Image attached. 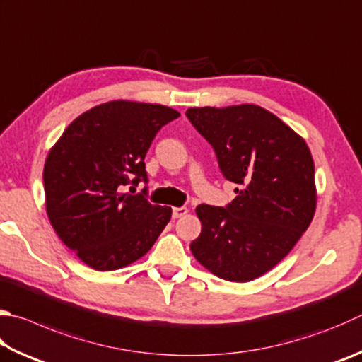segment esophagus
<instances>
[{
    "label": "esophagus",
    "instance_id": "esophagus-1",
    "mask_svg": "<svg viewBox=\"0 0 362 362\" xmlns=\"http://www.w3.org/2000/svg\"><path fill=\"white\" fill-rule=\"evenodd\" d=\"M188 214L187 207H174L173 209V218H180V216H185Z\"/></svg>",
    "mask_w": 362,
    "mask_h": 362
}]
</instances>
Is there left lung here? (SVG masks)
<instances>
[{"mask_svg":"<svg viewBox=\"0 0 362 362\" xmlns=\"http://www.w3.org/2000/svg\"><path fill=\"white\" fill-rule=\"evenodd\" d=\"M188 120L212 146L226 180L238 183L225 207L199 204L201 264L228 281L271 271L307 231L317 207L315 166L305 141L255 104L192 107Z\"/></svg>","mask_w":362,"mask_h":362,"instance_id":"obj_1","label":"left lung"}]
</instances>
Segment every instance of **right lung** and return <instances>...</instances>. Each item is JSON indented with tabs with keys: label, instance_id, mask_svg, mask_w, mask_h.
Listing matches in <instances>:
<instances>
[{
	"label": "right lung",
	"instance_id": "1",
	"mask_svg": "<svg viewBox=\"0 0 362 362\" xmlns=\"http://www.w3.org/2000/svg\"><path fill=\"white\" fill-rule=\"evenodd\" d=\"M180 114L161 104L110 101L77 117L44 166L45 209L63 244L95 271H115L146 255L170 220L127 185L148 183L147 150Z\"/></svg>",
	"mask_w": 362,
	"mask_h": 362
}]
</instances>
